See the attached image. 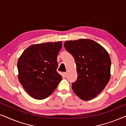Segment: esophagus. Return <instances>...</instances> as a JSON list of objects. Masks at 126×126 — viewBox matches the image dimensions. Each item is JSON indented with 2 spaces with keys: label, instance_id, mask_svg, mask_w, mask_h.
<instances>
[{
  "label": "esophagus",
  "instance_id": "obj_1",
  "mask_svg": "<svg viewBox=\"0 0 126 126\" xmlns=\"http://www.w3.org/2000/svg\"><path fill=\"white\" fill-rule=\"evenodd\" d=\"M63 77H66V76H67V73L66 72H64V73H63Z\"/></svg>",
  "mask_w": 126,
  "mask_h": 126
}]
</instances>
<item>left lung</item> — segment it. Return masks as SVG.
Instances as JSON below:
<instances>
[{"instance_id": "1", "label": "left lung", "mask_w": 126, "mask_h": 126, "mask_svg": "<svg viewBox=\"0 0 126 126\" xmlns=\"http://www.w3.org/2000/svg\"><path fill=\"white\" fill-rule=\"evenodd\" d=\"M64 47L75 58L77 79L72 83L74 92L83 100H89L101 92L110 79L111 62L107 51L88 39L66 41Z\"/></svg>"}]
</instances>
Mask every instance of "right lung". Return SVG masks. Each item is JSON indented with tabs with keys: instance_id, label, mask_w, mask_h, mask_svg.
<instances>
[{
	"instance_id": "right-lung-1",
	"label": "right lung",
	"mask_w": 126,
	"mask_h": 126,
	"mask_svg": "<svg viewBox=\"0 0 126 126\" xmlns=\"http://www.w3.org/2000/svg\"><path fill=\"white\" fill-rule=\"evenodd\" d=\"M62 42L35 44L27 47L18 59V79L29 95L42 100L53 93L63 77L57 72Z\"/></svg>"
}]
</instances>
